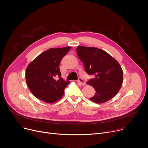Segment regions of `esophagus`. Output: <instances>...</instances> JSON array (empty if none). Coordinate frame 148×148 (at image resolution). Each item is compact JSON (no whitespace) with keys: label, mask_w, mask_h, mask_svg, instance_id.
I'll return each instance as SVG.
<instances>
[{"label":"esophagus","mask_w":148,"mask_h":148,"mask_svg":"<svg viewBox=\"0 0 148 148\" xmlns=\"http://www.w3.org/2000/svg\"><path fill=\"white\" fill-rule=\"evenodd\" d=\"M78 82L81 84L82 85H84L85 84H86V83H85L84 80L82 78V77H79V79H78Z\"/></svg>","instance_id":"1"}]
</instances>
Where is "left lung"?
I'll return each mask as SVG.
<instances>
[{"mask_svg": "<svg viewBox=\"0 0 148 148\" xmlns=\"http://www.w3.org/2000/svg\"><path fill=\"white\" fill-rule=\"evenodd\" d=\"M76 50L85 71L94 75L87 82L96 91L90 99L101 104L114 97L123 83V71L118 61L105 51L95 47L78 46Z\"/></svg>", "mask_w": 148, "mask_h": 148, "instance_id": "obj_1", "label": "left lung"}]
</instances>
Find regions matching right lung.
<instances>
[{"label": "right lung", "instance_id": "obj_1", "mask_svg": "<svg viewBox=\"0 0 148 148\" xmlns=\"http://www.w3.org/2000/svg\"><path fill=\"white\" fill-rule=\"evenodd\" d=\"M71 47L50 49L41 53L27 66L26 80L32 94L47 103L60 99L69 82L61 77L59 64Z\"/></svg>", "mask_w": 148, "mask_h": 148}]
</instances>
